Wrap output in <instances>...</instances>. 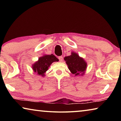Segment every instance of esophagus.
I'll use <instances>...</instances> for the list:
<instances>
[{"instance_id":"34e87169","label":"esophagus","mask_w":121,"mask_h":121,"mask_svg":"<svg viewBox=\"0 0 121 121\" xmlns=\"http://www.w3.org/2000/svg\"><path fill=\"white\" fill-rule=\"evenodd\" d=\"M58 59H59V61H60V62H61V61H63V57H62V56H59V57H58Z\"/></svg>"}]
</instances>
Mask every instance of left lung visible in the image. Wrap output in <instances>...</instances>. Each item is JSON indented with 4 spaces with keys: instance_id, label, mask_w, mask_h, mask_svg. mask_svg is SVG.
Masks as SVG:
<instances>
[{
    "instance_id": "8db88e82",
    "label": "left lung",
    "mask_w": 121,
    "mask_h": 121,
    "mask_svg": "<svg viewBox=\"0 0 121 121\" xmlns=\"http://www.w3.org/2000/svg\"><path fill=\"white\" fill-rule=\"evenodd\" d=\"M64 60L68 65L69 69L73 74L77 76L80 73L83 74L84 73L86 68V63L77 53L72 52L71 56H65Z\"/></svg>"
}]
</instances>
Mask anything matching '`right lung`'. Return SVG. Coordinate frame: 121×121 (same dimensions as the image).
<instances>
[{
	"mask_svg": "<svg viewBox=\"0 0 121 121\" xmlns=\"http://www.w3.org/2000/svg\"><path fill=\"white\" fill-rule=\"evenodd\" d=\"M58 59L53 54L44 55L40 57L38 61L32 65V69L37 75L44 76V73L48 70V67L53 62L58 61Z\"/></svg>",
	"mask_w": 121,
	"mask_h": 121,
	"instance_id": "obj_1",
	"label": "right lung"
}]
</instances>
